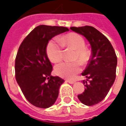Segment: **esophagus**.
<instances>
[{
    "mask_svg": "<svg viewBox=\"0 0 126 126\" xmlns=\"http://www.w3.org/2000/svg\"><path fill=\"white\" fill-rule=\"evenodd\" d=\"M66 82H67V83H70V84H72V83H75V80H66Z\"/></svg>",
    "mask_w": 126,
    "mask_h": 126,
    "instance_id": "1",
    "label": "esophagus"
}]
</instances>
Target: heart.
<instances>
[{"instance_id":"b5f03b06","label":"heart","mask_w":126,"mask_h":126,"mask_svg":"<svg viewBox=\"0 0 126 126\" xmlns=\"http://www.w3.org/2000/svg\"><path fill=\"white\" fill-rule=\"evenodd\" d=\"M63 46L75 50L72 62H62L54 67L56 74L65 78H73L80 71V63L86 64L90 59L91 53L86 48L84 38L79 34L71 32L65 36L51 39L47 44L46 52L48 59L53 63L59 62L63 59ZM79 62H78V61Z\"/></svg>"}]
</instances>
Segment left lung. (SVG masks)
<instances>
[{
    "label": "left lung",
    "instance_id": "obj_1",
    "mask_svg": "<svg viewBox=\"0 0 126 126\" xmlns=\"http://www.w3.org/2000/svg\"><path fill=\"white\" fill-rule=\"evenodd\" d=\"M70 29L86 37L91 46V56L82 75L84 91L78 95L79 100L87 106L101 102L107 95L116 78L117 56L109 41L102 33L91 26Z\"/></svg>",
    "mask_w": 126,
    "mask_h": 126
}]
</instances>
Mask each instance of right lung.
Returning <instances> with one entry per match:
<instances>
[{
	"label": "right lung",
	"mask_w": 126,
	"mask_h": 126,
	"mask_svg": "<svg viewBox=\"0 0 126 126\" xmlns=\"http://www.w3.org/2000/svg\"><path fill=\"white\" fill-rule=\"evenodd\" d=\"M64 27L40 25L22 42L15 59V77L26 99L40 108H48L56 102L64 80L51 75L53 67L46 47L48 41L68 31Z\"/></svg>",
	"instance_id": "obj_1"
}]
</instances>
